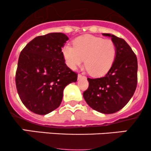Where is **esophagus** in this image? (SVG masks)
<instances>
[{
  "label": "esophagus",
  "instance_id": "1",
  "mask_svg": "<svg viewBox=\"0 0 151 151\" xmlns=\"http://www.w3.org/2000/svg\"><path fill=\"white\" fill-rule=\"evenodd\" d=\"M77 77H78V79H81V78H84V76H83L82 75V74H78V76H77Z\"/></svg>",
  "mask_w": 151,
  "mask_h": 151
}]
</instances>
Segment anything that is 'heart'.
Masks as SVG:
<instances>
[{
    "mask_svg": "<svg viewBox=\"0 0 151 151\" xmlns=\"http://www.w3.org/2000/svg\"><path fill=\"white\" fill-rule=\"evenodd\" d=\"M66 65L74 70L83 63L91 75L99 77L108 72L116 56V46L111 39L85 35L77 38L73 47L66 45L62 49Z\"/></svg>",
    "mask_w": 151,
    "mask_h": 151,
    "instance_id": "1",
    "label": "heart"
}]
</instances>
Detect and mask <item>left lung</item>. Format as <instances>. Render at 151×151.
Here are the masks:
<instances>
[{
  "label": "left lung",
  "instance_id": "8db88e82",
  "mask_svg": "<svg viewBox=\"0 0 151 151\" xmlns=\"http://www.w3.org/2000/svg\"><path fill=\"white\" fill-rule=\"evenodd\" d=\"M116 46V56L110 69L100 78H88L89 85L83 93L87 104L104 114L118 112L133 96L137 85V58L124 39L109 33Z\"/></svg>",
  "mask_w": 151,
  "mask_h": 151
}]
</instances>
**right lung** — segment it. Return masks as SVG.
<instances>
[{
  "label": "right lung",
  "mask_w": 151,
  "mask_h": 151,
  "mask_svg": "<svg viewBox=\"0 0 151 151\" xmlns=\"http://www.w3.org/2000/svg\"><path fill=\"white\" fill-rule=\"evenodd\" d=\"M68 39L62 33L34 38L19 55L15 76L17 90L27 108L46 115L60 106L63 90L77 80V74L65 63L62 47Z\"/></svg>",
  "instance_id": "right-lung-1"
}]
</instances>
